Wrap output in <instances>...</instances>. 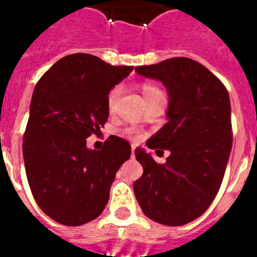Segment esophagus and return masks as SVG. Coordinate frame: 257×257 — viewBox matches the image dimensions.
<instances>
[{"label": "esophagus", "mask_w": 257, "mask_h": 257, "mask_svg": "<svg viewBox=\"0 0 257 257\" xmlns=\"http://www.w3.org/2000/svg\"><path fill=\"white\" fill-rule=\"evenodd\" d=\"M131 150H132V157H135V150H136V146H132V149H131Z\"/></svg>", "instance_id": "34e87169"}]
</instances>
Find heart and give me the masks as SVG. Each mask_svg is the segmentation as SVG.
<instances>
[{
    "mask_svg": "<svg viewBox=\"0 0 257 257\" xmlns=\"http://www.w3.org/2000/svg\"><path fill=\"white\" fill-rule=\"evenodd\" d=\"M142 90H143V95H145V97H147V96H150L151 93L158 92L160 88H157L156 85L146 82V84L142 85ZM119 92H121V88H119V86H114V88L108 92V95H107V107H108V110H112V107H114V104H115V100H117ZM122 135L125 136V138H128V139L131 140L140 139L139 132H138L135 128L125 129V131L122 132Z\"/></svg>",
    "mask_w": 257,
    "mask_h": 257,
    "instance_id": "heart-1",
    "label": "heart"
}]
</instances>
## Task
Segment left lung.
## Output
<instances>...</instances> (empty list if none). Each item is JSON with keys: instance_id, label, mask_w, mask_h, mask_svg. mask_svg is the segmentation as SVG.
Instances as JSON below:
<instances>
[{"instance_id": "obj_1", "label": "left lung", "mask_w": 257, "mask_h": 257, "mask_svg": "<svg viewBox=\"0 0 257 257\" xmlns=\"http://www.w3.org/2000/svg\"><path fill=\"white\" fill-rule=\"evenodd\" d=\"M136 71L167 88L168 122L146 145L171 154L165 164H157L145 150H135L143 167L134 183L135 195L149 219L183 226L209 208L223 182L232 146L228 92L208 68L189 58L139 66Z\"/></svg>"}]
</instances>
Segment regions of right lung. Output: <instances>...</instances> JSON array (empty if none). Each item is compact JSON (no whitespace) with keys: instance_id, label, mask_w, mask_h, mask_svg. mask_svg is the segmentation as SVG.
<instances>
[{"instance_id":"right-lung-1","label":"right lung","mask_w":257,"mask_h":257,"mask_svg":"<svg viewBox=\"0 0 257 257\" xmlns=\"http://www.w3.org/2000/svg\"><path fill=\"white\" fill-rule=\"evenodd\" d=\"M132 70L74 53L37 82L23 136L26 175L38 206L60 224L81 226L100 215L131 157L122 138L111 135L100 150H89L86 139L104 126L107 95Z\"/></svg>"}]
</instances>
